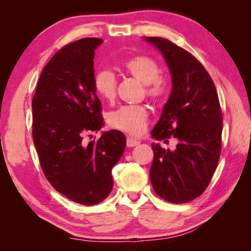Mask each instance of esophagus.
<instances>
[{"mask_svg":"<svg viewBox=\"0 0 251 251\" xmlns=\"http://www.w3.org/2000/svg\"><path fill=\"white\" fill-rule=\"evenodd\" d=\"M127 147H134V146H137L139 142L136 141V139L131 138V137H127Z\"/></svg>","mask_w":251,"mask_h":251,"instance_id":"34e87169","label":"esophagus"}]
</instances>
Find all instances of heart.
<instances>
[{"label":"heart","instance_id":"obj_1","mask_svg":"<svg viewBox=\"0 0 251 251\" xmlns=\"http://www.w3.org/2000/svg\"><path fill=\"white\" fill-rule=\"evenodd\" d=\"M124 71L145 86V94L152 100H159L167 95L169 84L161 77L160 66L156 59L146 55H136L124 63ZM95 91L101 100L112 101L115 99L117 78L110 70H100L94 77ZM148 112L144 106H123L108 115V124L113 128L129 135L138 136L145 130Z\"/></svg>","mask_w":251,"mask_h":251}]
</instances>
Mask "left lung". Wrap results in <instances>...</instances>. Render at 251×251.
<instances>
[{"label":"left lung","instance_id":"8db88e82","mask_svg":"<svg viewBox=\"0 0 251 251\" xmlns=\"http://www.w3.org/2000/svg\"><path fill=\"white\" fill-rule=\"evenodd\" d=\"M159 50L172 75V93L151 137L175 151L151 144L150 177L155 193L169 202H188L205 192L217 168L222 151L223 114L210 75L201 63L171 41L144 37Z\"/></svg>","mask_w":251,"mask_h":251}]
</instances>
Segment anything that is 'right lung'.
Returning <instances> with one entry per match:
<instances>
[{"label": "right lung", "instance_id": "right-lung-1", "mask_svg": "<svg viewBox=\"0 0 251 251\" xmlns=\"http://www.w3.org/2000/svg\"><path fill=\"white\" fill-rule=\"evenodd\" d=\"M101 43L86 37L59 50L42 71L32 100L33 142L46 179L86 206L112 192V168L126 146L124 134L115 129L83 143L85 133L104 125L94 87V55Z\"/></svg>", "mask_w": 251, "mask_h": 251}]
</instances>
